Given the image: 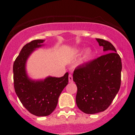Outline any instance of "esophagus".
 <instances>
[{
	"label": "esophagus",
	"instance_id": "34e87169",
	"mask_svg": "<svg viewBox=\"0 0 135 135\" xmlns=\"http://www.w3.org/2000/svg\"><path fill=\"white\" fill-rule=\"evenodd\" d=\"M69 83H73V77L71 74H69Z\"/></svg>",
	"mask_w": 135,
	"mask_h": 135
}]
</instances>
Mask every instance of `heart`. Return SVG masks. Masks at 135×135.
Instances as JSON below:
<instances>
[{
    "label": "heart",
    "instance_id": "heart-1",
    "mask_svg": "<svg viewBox=\"0 0 135 135\" xmlns=\"http://www.w3.org/2000/svg\"><path fill=\"white\" fill-rule=\"evenodd\" d=\"M91 56H92V51L90 49H88L87 50H86L84 54L83 60V61H87L88 60H89L91 58Z\"/></svg>",
    "mask_w": 135,
    "mask_h": 135
}]
</instances>
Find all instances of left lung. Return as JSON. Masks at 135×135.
<instances>
[{
	"mask_svg": "<svg viewBox=\"0 0 135 135\" xmlns=\"http://www.w3.org/2000/svg\"><path fill=\"white\" fill-rule=\"evenodd\" d=\"M97 41L107 54L78 66L73 74L77 87V105L88 114L105 110L118 93L121 82V59L115 47L105 40Z\"/></svg>",
	"mask_w": 135,
	"mask_h": 135,
	"instance_id": "obj_1",
	"label": "left lung"
}]
</instances>
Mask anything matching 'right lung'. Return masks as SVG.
<instances>
[{
	"instance_id": "obj_1",
	"label": "right lung",
	"mask_w": 135,
	"mask_h": 135,
	"mask_svg": "<svg viewBox=\"0 0 135 135\" xmlns=\"http://www.w3.org/2000/svg\"><path fill=\"white\" fill-rule=\"evenodd\" d=\"M44 40H34L23 46L13 64L15 92L25 108L36 116H47L55 110L61 91L69 83V73L61 77H48L34 81L28 77L25 64L35 49L41 47Z\"/></svg>"
}]
</instances>
